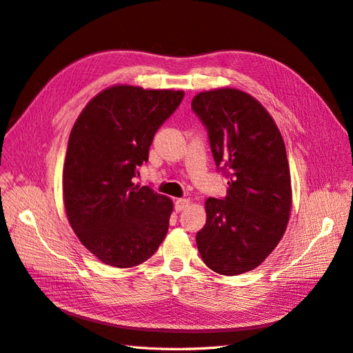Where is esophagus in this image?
<instances>
[{"label":"esophagus","instance_id":"1","mask_svg":"<svg viewBox=\"0 0 353 353\" xmlns=\"http://www.w3.org/2000/svg\"><path fill=\"white\" fill-rule=\"evenodd\" d=\"M190 205H191V200H190V199H178V200L175 201V210H176V212L185 210Z\"/></svg>","mask_w":353,"mask_h":353}]
</instances>
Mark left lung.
Instances as JSON below:
<instances>
[{"label":"left lung","mask_w":353,"mask_h":353,"mask_svg":"<svg viewBox=\"0 0 353 353\" xmlns=\"http://www.w3.org/2000/svg\"><path fill=\"white\" fill-rule=\"evenodd\" d=\"M216 165L228 174L227 196L205 201L196 236L203 262L221 275L259 266L283 239L292 212V176L279 126L263 105L239 88L194 95Z\"/></svg>","instance_id":"1"}]
</instances>
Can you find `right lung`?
I'll use <instances>...</instances> for the list:
<instances>
[{
    "instance_id": "obj_1",
    "label": "right lung",
    "mask_w": 353,
    "mask_h": 353,
    "mask_svg": "<svg viewBox=\"0 0 353 353\" xmlns=\"http://www.w3.org/2000/svg\"><path fill=\"white\" fill-rule=\"evenodd\" d=\"M184 91L117 83L92 97L69 135L63 203L72 230L95 258L114 268L145 262L166 237L174 203L134 184L159 126Z\"/></svg>"
}]
</instances>
